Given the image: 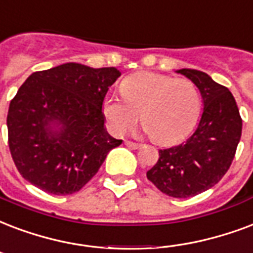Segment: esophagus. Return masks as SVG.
<instances>
[{
	"instance_id": "obj_1",
	"label": "esophagus",
	"mask_w": 253,
	"mask_h": 253,
	"mask_svg": "<svg viewBox=\"0 0 253 253\" xmlns=\"http://www.w3.org/2000/svg\"><path fill=\"white\" fill-rule=\"evenodd\" d=\"M125 144H126L128 148H131V150H138V148H140V144L134 143V142H128V140H127V142H125Z\"/></svg>"
}]
</instances>
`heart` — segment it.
Returning a JSON list of instances; mask_svg holds the SVG:
<instances>
[{"mask_svg": "<svg viewBox=\"0 0 253 253\" xmlns=\"http://www.w3.org/2000/svg\"><path fill=\"white\" fill-rule=\"evenodd\" d=\"M122 98L106 96L102 113L110 131L125 134L140 122L158 144H171L190 132L202 110V96L188 80L142 71L121 84Z\"/></svg>", "mask_w": 253, "mask_h": 253, "instance_id": "1", "label": "heart"}]
</instances>
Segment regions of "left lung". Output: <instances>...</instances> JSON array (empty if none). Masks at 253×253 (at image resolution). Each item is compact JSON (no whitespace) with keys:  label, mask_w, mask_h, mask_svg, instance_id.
<instances>
[{"label":"left lung","mask_w":253,"mask_h":253,"mask_svg":"<svg viewBox=\"0 0 253 253\" xmlns=\"http://www.w3.org/2000/svg\"><path fill=\"white\" fill-rule=\"evenodd\" d=\"M199 88L203 111L194 132L183 143L159 150L147 179L166 195L191 198L210 190L234 161L242 136V118L234 95L203 71L180 69Z\"/></svg>","instance_id":"8db88e82"}]
</instances>
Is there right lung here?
<instances>
[{
    "mask_svg": "<svg viewBox=\"0 0 253 253\" xmlns=\"http://www.w3.org/2000/svg\"><path fill=\"white\" fill-rule=\"evenodd\" d=\"M121 77L115 67L69 62L33 73L11 99V158L33 186L53 195L80 191L122 143L107 132L102 105Z\"/></svg>",
    "mask_w": 253,
    "mask_h": 253,
    "instance_id": "1",
    "label": "right lung"
}]
</instances>
